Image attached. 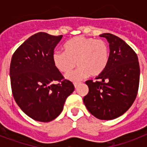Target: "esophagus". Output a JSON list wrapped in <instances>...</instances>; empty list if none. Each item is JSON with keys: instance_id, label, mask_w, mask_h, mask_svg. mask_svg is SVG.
Segmentation results:
<instances>
[{"instance_id": "1", "label": "esophagus", "mask_w": 147, "mask_h": 147, "mask_svg": "<svg viewBox=\"0 0 147 147\" xmlns=\"http://www.w3.org/2000/svg\"><path fill=\"white\" fill-rule=\"evenodd\" d=\"M79 85V82H74V86H75V88H77L78 87V85Z\"/></svg>"}]
</instances>
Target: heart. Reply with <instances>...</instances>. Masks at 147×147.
Segmentation results:
<instances>
[{
  "mask_svg": "<svg viewBox=\"0 0 147 147\" xmlns=\"http://www.w3.org/2000/svg\"><path fill=\"white\" fill-rule=\"evenodd\" d=\"M53 64L59 71L68 74L69 80L77 82L91 76H97L105 71L109 62V47L105 41L94 38L76 36L64 45V52L55 51Z\"/></svg>",
  "mask_w": 147,
  "mask_h": 147,
  "instance_id": "heart-1",
  "label": "heart"
}]
</instances>
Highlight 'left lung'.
<instances>
[{
  "instance_id": "obj_1",
  "label": "left lung",
  "mask_w": 147,
  "mask_h": 147,
  "mask_svg": "<svg viewBox=\"0 0 147 147\" xmlns=\"http://www.w3.org/2000/svg\"><path fill=\"white\" fill-rule=\"evenodd\" d=\"M109 42V62L96 81L85 82L88 93L83 98L88 111L100 120L123 114L136 99L140 83L137 53L122 39L111 33L100 35Z\"/></svg>"
}]
</instances>
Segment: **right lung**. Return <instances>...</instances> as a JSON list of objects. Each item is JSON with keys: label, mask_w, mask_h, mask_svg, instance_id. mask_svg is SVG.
<instances>
[{"label": "right lung", "mask_w": 147, "mask_h": 147, "mask_svg": "<svg viewBox=\"0 0 147 147\" xmlns=\"http://www.w3.org/2000/svg\"><path fill=\"white\" fill-rule=\"evenodd\" d=\"M62 35L40 32L31 36L13 54L10 85L17 105L33 120L49 122L62 112L75 90L53 64V54ZM55 81L59 82L57 84Z\"/></svg>", "instance_id": "1"}]
</instances>
